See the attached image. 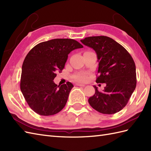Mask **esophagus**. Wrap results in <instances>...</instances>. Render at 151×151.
<instances>
[{"label": "esophagus", "instance_id": "obj_1", "mask_svg": "<svg viewBox=\"0 0 151 151\" xmlns=\"http://www.w3.org/2000/svg\"><path fill=\"white\" fill-rule=\"evenodd\" d=\"M76 86H82V87H84L85 85L84 84H79V83H76Z\"/></svg>", "mask_w": 151, "mask_h": 151}]
</instances>
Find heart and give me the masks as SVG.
<instances>
[{
  "label": "heart",
  "mask_w": 151,
  "mask_h": 151,
  "mask_svg": "<svg viewBox=\"0 0 151 151\" xmlns=\"http://www.w3.org/2000/svg\"><path fill=\"white\" fill-rule=\"evenodd\" d=\"M74 77H75L76 81L80 82H84L87 79V75L85 73H81L76 74V75L74 76Z\"/></svg>",
  "instance_id": "heart-1"
}]
</instances>
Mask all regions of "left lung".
<instances>
[{
  "label": "left lung",
  "mask_w": 151,
  "mask_h": 151,
  "mask_svg": "<svg viewBox=\"0 0 151 151\" xmlns=\"http://www.w3.org/2000/svg\"><path fill=\"white\" fill-rule=\"evenodd\" d=\"M81 41L97 54L99 75L96 82L106 84L102 91L93 86L95 93L88 99L89 104L104 114L121 111L136 86V65L132 56L119 43L107 36L88 37Z\"/></svg>",
  "instance_id": "1"
}]
</instances>
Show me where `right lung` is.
Instances as JSON below:
<instances>
[{
	"label": "right lung",
	"instance_id": "add662e5",
	"mask_svg": "<svg viewBox=\"0 0 151 151\" xmlns=\"http://www.w3.org/2000/svg\"><path fill=\"white\" fill-rule=\"evenodd\" d=\"M83 46L72 39H54L33 47L22 66L20 88L32 110L44 116L58 113L65 106L73 85L58 86L53 80L63 70L68 54Z\"/></svg>",
	"mask_w": 151,
	"mask_h": 151
}]
</instances>
